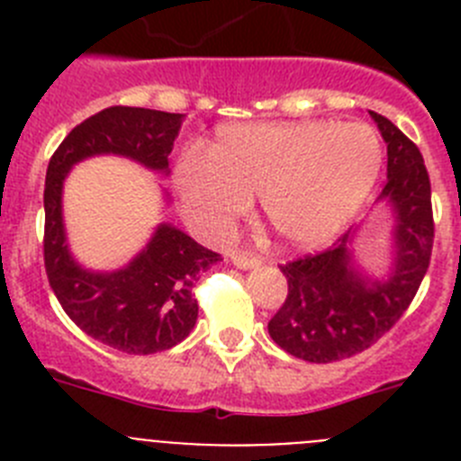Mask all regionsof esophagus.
<instances>
[{"label":"esophagus","mask_w":461,"mask_h":461,"mask_svg":"<svg viewBox=\"0 0 461 461\" xmlns=\"http://www.w3.org/2000/svg\"><path fill=\"white\" fill-rule=\"evenodd\" d=\"M230 260H233V266L240 267V270H256V267H260V260L251 258V256L233 254V256H230Z\"/></svg>","instance_id":"esophagus-1"}]
</instances>
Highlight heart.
I'll list each match as a JSON object with an SVG mask.
<instances>
[{
  "label": "heart",
  "mask_w": 461,
  "mask_h": 461,
  "mask_svg": "<svg viewBox=\"0 0 461 461\" xmlns=\"http://www.w3.org/2000/svg\"><path fill=\"white\" fill-rule=\"evenodd\" d=\"M381 161L376 133L356 122H238L219 126L203 154L177 158L173 189L203 238H223L256 194L281 242L313 249L362 210Z\"/></svg>",
  "instance_id": "heart-1"
}]
</instances>
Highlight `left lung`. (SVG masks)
Wrapping results in <instances>:
<instances>
[{
	"mask_svg": "<svg viewBox=\"0 0 461 461\" xmlns=\"http://www.w3.org/2000/svg\"><path fill=\"white\" fill-rule=\"evenodd\" d=\"M369 117L388 145V182L376 198L390 219L388 266L376 275L360 263L362 226L323 254L281 266L288 295L267 332L300 360L332 362L369 348L402 319L429 267L434 221L420 149L390 120L372 110Z\"/></svg>",
	"mask_w": 461,
	"mask_h": 461,
	"instance_id": "1",
	"label": "left lung"
}]
</instances>
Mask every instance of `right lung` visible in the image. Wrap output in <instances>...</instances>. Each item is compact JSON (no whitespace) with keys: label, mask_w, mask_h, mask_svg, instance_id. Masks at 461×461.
<instances>
[{"label":"right lung","mask_w":461,"mask_h":461,"mask_svg":"<svg viewBox=\"0 0 461 461\" xmlns=\"http://www.w3.org/2000/svg\"><path fill=\"white\" fill-rule=\"evenodd\" d=\"M186 115L113 105L78 124L52 154L46 173L43 258L50 288L85 335L131 356L166 351L189 337L198 319L194 286L221 256L168 221L115 270H92L71 251L64 223V182L92 157H122L152 173L170 175V152ZM164 203L170 198L164 191Z\"/></svg>","instance_id":"add662e5"}]
</instances>
